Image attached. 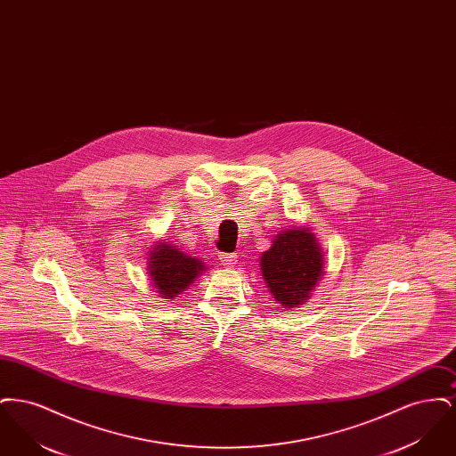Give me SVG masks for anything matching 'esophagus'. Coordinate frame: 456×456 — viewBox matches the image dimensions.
<instances>
[{"label":"esophagus","mask_w":456,"mask_h":456,"mask_svg":"<svg viewBox=\"0 0 456 456\" xmlns=\"http://www.w3.org/2000/svg\"><path fill=\"white\" fill-rule=\"evenodd\" d=\"M218 260L222 261L224 266H232L238 260V255L236 253H220Z\"/></svg>","instance_id":"obj_1"}]
</instances>
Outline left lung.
Instances as JSON below:
<instances>
[{"label": "left lung", "mask_w": 456, "mask_h": 456, "mask_svg": "<svg viewBox=\"0 0 456 456\" xmlns=\"http://www.w3.org/2000/svg\"><path fill=\"white\" fill-rule=\"evenodd\" d=\"M261 275L283 307L304 304L325 273L323 251L309 227H292L272 240L260 258Z\"/></svg>", "instance_id": "obj_1"}]
</instances>
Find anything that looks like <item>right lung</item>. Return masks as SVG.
I'll return each instance as SVG.
<instances>
[{"label": "right lung", "mask_w": 456, "mask_h": 456, "mask_svg": "<svg viewBox=\"0 0 456 456\" xmlns=\"http://www.w3.org/2000/svg\"><path fill=\"white\" fill-rule=\"evenodd\" d=\"M205 272V265L179 251L167 240L153 246L149 255V275L164 299H173Z\"/></svg>", "instance_id": "right-lung-1"}]
</instances>
